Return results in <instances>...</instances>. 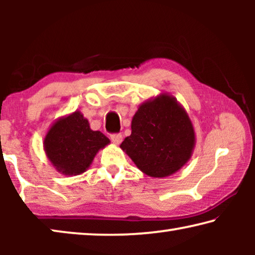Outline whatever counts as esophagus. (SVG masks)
I'll return each instance as SVG.
<instances>
[{
  "mask_svg": "<svg viewBox=\"0 0 255 255\" xmlns=\"http://www.w3.org/2000/svg\"><path fill=\"white\" fill-rule=\"evenodd\" d=\"M110 138H111L112 143H114L115 145H119L123 141V136L120 135V133H115V135H111Z\"/></svg>",
  "mask_w": 255,
  "mask_h": 255,
  "instance_id": "34e87169",
  "label": "esophagus"
}]
</instances>
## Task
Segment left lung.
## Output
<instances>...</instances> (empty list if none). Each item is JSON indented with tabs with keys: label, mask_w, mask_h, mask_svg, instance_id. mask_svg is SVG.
I'll list each match as a JSON object with an SVG mask.
<instances>
[{
	"label": "left lung",
	"mask_w": 255,
	"mask_h": 255,
	"mask_svg": "<svg viewBox=\"0 0 255 255\" xmlns=\"http://www.w3.org/2000/svg\"><path fill=\"white\" fill-rule=\"evenodd\" d=\"M196 146L188 112L171 94L163 92L138 107L131 135L120 145L135 165L150 178H166L187 164Z\"/></svg>",
	"instance_id": "8db88e82"
}]
</instances>
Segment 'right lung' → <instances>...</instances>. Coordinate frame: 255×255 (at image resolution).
I'll return each mask as SVG.
<instances>
[{
  "label": "right lung",
  "instance_id": "add662e5",
  "mask_svg": "<svg viewBox=\"0 0 255 255\" xmlns=\"http://www.w3.org/2000/svg\"><path fill=\"white\" fill-rule=\"evenodd\" d=\"M109 144V138L92 130L89 120L76 110L51 124L44 138V150L56 171L73 176L89 170L99 150Z\"/></svg>",
  "mask_w": 255,
  "mask_h": 255
}]
</instances>
